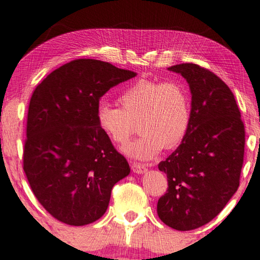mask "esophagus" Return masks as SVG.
Returning a JSON list of instances; mask_svg holds the SVG:
<instances>
[{"label":"esophagus","mask_w":260,"mask_h":260,"mask_svg":"<svg viewBox=\"0 0 260 260\" xmlns=\"http://www.w3.org/2000/svg\"><path fill=\"white\" fill-rule=\"evenodd\" d=\"M131 167H132V171L136 174H143L146 172V167L144 166L143 164H140V162H132L131 164Z\"/></svg>","instance_id":"1"}]
</instances>
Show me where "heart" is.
Wrapping results in <instances>:
<instances>
[{
	"label": "heart",
	"mask_w": 260,
	"mask_h": 260,
	"mask_svg": "<svg viewBox=\"0 0 260 260\" xmlns=\"http://www.w3.org/2000/svg\"><path fill=\"white\" fill-rule=\"evenodd\" d=\"M120 108L101 102L96 109L98 125L108 139L124 145L135 131L141 135L124 151L133 158L149 160L160 151L182 142L191 121V98L178 82L139 79L118 96Z\"/></svg>",
	"instance_id": "1"
}]
</instances>
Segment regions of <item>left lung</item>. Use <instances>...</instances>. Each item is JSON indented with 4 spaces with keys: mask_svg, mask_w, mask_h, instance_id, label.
Segmentation results:
<instances>
[{
    "mask_svg": "<svg viewBox=\"0 0 260 260\" xmlns=\"http://www.w3.org/2000/svg\"><path fill=\"white\" fill-rule=\"evenodd\" d=\"M191 89V121L178 148L158 165L168 188L157 205L169 228L191 231L223 210L240 184L244 157V125L230 87L196 63L169 67Z\"/></svg>",
    "mask_w": 260,
    "mask_h": 260,
    "instance_id": "left-lung-1",
    "label": "left lung"
}]
</instances>
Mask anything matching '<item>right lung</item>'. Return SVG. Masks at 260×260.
<instances>
[{
    "instance_id": "add662e5",
    "label": "right lung",
    "mask_w": 260,
    "mask_h": 260,
    "mask_svg": "<svg viewBox=\"0 0 260 260\" xmlns=\"http://www.w3.org/2000/svg\"><path fill=\"white\" fill-rule=\"evenodd\" d=\"M136 76L94 59L61 66L30 98L23 171L36 199L55 219L83 226L101 218L129 165L96 120L101 96Z\"/></svg>"
}]
</instances>
